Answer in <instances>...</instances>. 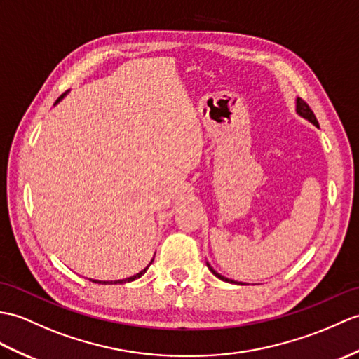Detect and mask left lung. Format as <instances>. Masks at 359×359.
<instances>
[{
	"label": "left lung",
	"mask_w": 359,
	"mask_h": 359,
	"mask_svg": "<svg viewBox=\"0 0 359 359\" xmlns=\"http://www.w3.org/2000/svg\"><path fill=\"white\" fill-rule=\"evenodd\" d=\"M297 113H298L299 116H302V118H304V119H307L309 122H312V123L315 125V127H320L318 121H316L313 111L311 110V107L307 105L302 97H297ZM206 266H208V268H210V271H211L217 278H220V280H223V281H226V283H236V285H241V283H237V281H234V280H229V278H226V277H223V275H220L219 272H215V271L211 268L210 263H206Z\"/></svg>",
	"instance_id": "left-lung-1"
}]
</instances>
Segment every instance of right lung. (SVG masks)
<instances>
[{"label": "right lung", "mask_w": 359, "mask_h": 359, "mask_svg": "<svg viewBox=\"0 0 359 359\" xmlns=\"http://www.w3.org/2000/svg\"><path fill=\"white\" fill-rule=\"evenodd\" d=\"M67 95V91H65V93H62L60 97H57V101L55 102V104H57V102H60L61 101V99ZM151 263H153V260H151ZM151 263H149V264H151ZM149 264L147 266V268L144 269V271H140L139 273H136V275H133V277H128V278H125V280H118V281H99V280H90V281H93V283H99V285H122V283H130V281H135L136 278H140L142 277V275H144L145 272H147V269L149 268Z\"/></svg>", "instance_id": "1"}]
</instances>
